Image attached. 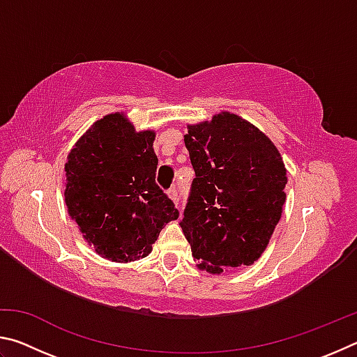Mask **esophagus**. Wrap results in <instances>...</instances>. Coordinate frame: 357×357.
<instances>
[{"mask_svg": "<svg viewBox=\"0 0 357 357\" xmlns=\"http://www.w3.org/2000/svg\"><path fill=\"white\" fill-rule=\"evenodd\" d=\"M167 193H168V197H170L172 200L178 204V202H179V193H178V190H176V187H172V189L168 190Z\"/></svg>", "mask_w": 357, "mask_h": 357, "instance_id": "esophagus-1", "label": "esophagus"}]
</instances>
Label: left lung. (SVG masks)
Masks as SVG:
<instances>
[{
	"instance_id": "1",
	"label": "left lung",
	"mask_w": 357,
	"mask_h": 357,
	"mask_svg": "<svg viewBox=\"0 0 357 357\" xmlns=\"http://www.w3.org/2000/svg\"><path fill=\"white\" fill-rule=\"evenodd\" d=\"M195 170L181 220L198 268L220 274L261 257L285 203L287 168L274 143L238 114L187 126Z\"/></svg>"
}]
</instances>
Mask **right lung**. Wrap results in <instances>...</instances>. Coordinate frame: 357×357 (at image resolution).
I'll list each match as a JSON object with an SVG mask.
<instances>
[{"label": "right lung", "mask_w": 357, "mask_h": 357, "mask_svg": "<svg viewBox=\"0 0 357 357\" xmlns=\"http://www.w3.org/2000/svg\"><path fill=\"white\" fill-rule=\"evenodd\" d=\"M154 137L112 113L96 121L68 155V213L88 244L112 261L144 258L165 223L179 217L155 184Z\"/></svg>", "instance_id": "obj_1"}]
</instances>
